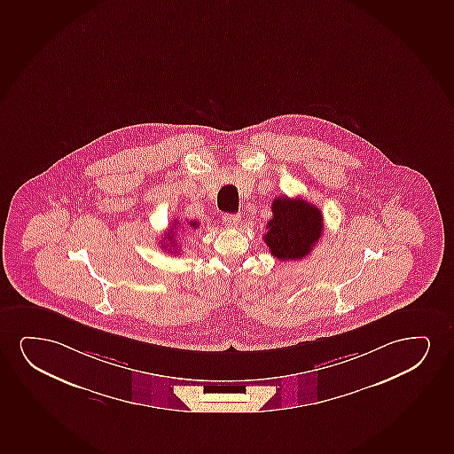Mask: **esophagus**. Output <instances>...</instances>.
<instances>
[{"mask_svg":"<svg viewBox=\"0 0 454 454\" xmlns=\"http://www.w3.org/2000/svg\"><path fill=\"white\" fill-rule=\"evenodd\" d=\"M240 222H242L240 214H224L223 215V223L230 228H237Z\"/></svg>","mask_w":454,"mask_h":454,"instance_id":"esophagus-1","label":"esophagus"}]
</instances>
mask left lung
<instances>
[{
	"label": "left lung",
	"instance_id": "obj_1",
	"mask_svg": "<svg viewBox=\"0 0 454 454\" xmlns=\"http://www.w3.org/2000/svg\"><path fill=\"white\" fill-rule=\"evenodd\" d=\"M272 218L266 224L265 242L278 260L307 257L324 232V215L303 199L278 197L272 201Z\"/></svg>",
	"mask_w": 454,
	"mask_h": 454
}]
</instances>
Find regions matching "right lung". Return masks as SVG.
<instances>
[{
  "mask_svg": "<svg viewBox=\"0 0 454 454\" xmlns=\"http://www.w3.org/2000/svg\"><path fill=\"white\" fill-rule=\"evenodd\" d=\"M188 223L189 228H192V230H195V228L199 226V223H197V222H194V220H192V222H188ZM176 228H178L177 222H174V224H172L171 231H169V234H168V236H165L166 239H168V242H165V247H165V249L166 247H169V245H171L172 249H176V251H177L178 245L177 243H176V239H174V236H176V232H174V231H176ZM171 247H169L168 251H171Z\"/></svg>",
  "mask_w": 454,
  "mask_h": 454,
  "instance_id": "obj_1",
  "label": "right lung"
}]
</instances>
